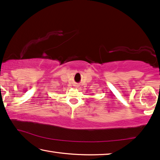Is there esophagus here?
<instances>
[{
	"label": "esophagus",
	"instance_id": "esophagus-1",
	"mask_svg": "<svg viewBox=\"0 0 160 160\" xmlns=\"http://www.w3.org/2000/svg\"><path fill=\"white\" fill-rule=\"evenodd\" d=\"M75 87H78V85H75Z\"/></svg>",
	"mask_w": 160,
	"mask_h": 160
}]
</instances>
